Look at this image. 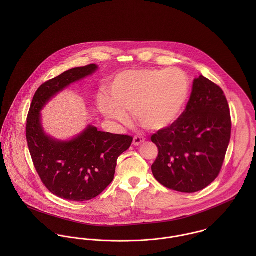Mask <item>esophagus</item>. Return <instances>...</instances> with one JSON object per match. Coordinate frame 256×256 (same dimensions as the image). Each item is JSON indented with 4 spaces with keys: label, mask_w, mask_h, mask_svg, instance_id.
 Wrapping results in <instances>:
<instances>
[{
    "label": "esophagus",
    "mask_w": 256,
    "mask_h": 256,
    "mask_svg": "<svg viewBox=\"0 0 256 256\" xmlns=\"http://www.w3.org/2000/svg\"><path fill=\"white\" fill-rule=\"evenodd\" d=\"M145 142V138L142 136H135L133 139V145L134 146H140L142 143Z\"/></svg>",
    "instance_id": "obj_1"
}]
</instances>
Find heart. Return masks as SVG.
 <instances>
[{"label": "heart", "instance_id": "b5f03b06", "mask_svg": "<svg viewBox=\"0 0 256 256\" xmlns=\"http://www.w3.org/2000/svg\"><path fill=\"white\" fill-rule=\"evenodd\" d=\"M189 92V78L180 69L129 70L115 76L110 98L100 94L98 106L106 116L122 123L128 121L125 111H133L141 126L160 131L180 117Z\"/></svg>", "mask_w": 256, "mask_h": 256}]
</instances>
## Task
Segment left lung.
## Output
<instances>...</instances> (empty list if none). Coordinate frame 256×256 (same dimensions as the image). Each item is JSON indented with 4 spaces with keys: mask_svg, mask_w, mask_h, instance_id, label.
<instances>
[{
    "mask_svg": "<svg viewBox=\"0 0 256 256\" xmlns=\"http://www.w3.org/2000/svg\"><path fill=\"white\" fill-rule=\"evenodd\" d=\"M232 131L228 100L222 90L200 76L180 117L152 135L158 154L152 166L154 178L168 189L193 193L219 176Z\"/></svg>",
    "mask_w": 256,
    "mask_h": 256,
    "instance_id": "obj_1",
    "label": "left lung"
}]
</instances>
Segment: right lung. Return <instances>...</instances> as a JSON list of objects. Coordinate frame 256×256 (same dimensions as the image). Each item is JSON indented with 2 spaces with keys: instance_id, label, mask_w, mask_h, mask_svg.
Returning a JSON list of instances; mask_svg holds the SVG:
<instances>
[{
  "instance_id": "add662e5",
  "label": "right lung",
  "mask_w": 256,
  "mask_h": 256,
  "mask_svg": "<svg viewBox=\"0 0 256 256\" xmlns=\"http://www.w3.org/2000/svg\"><path fill=\"white\" fill-rule=\"evenodd\" d=\"M98 66L74 68L42 84L34 94L26 119V140L37 174L54 195L84 202L98 196L112 182L118 156L131 146L128 135L98 131L88 126L68 142L45 135L40 110L56 94L92 74Z\"/></svg>"
}]
</instances>
